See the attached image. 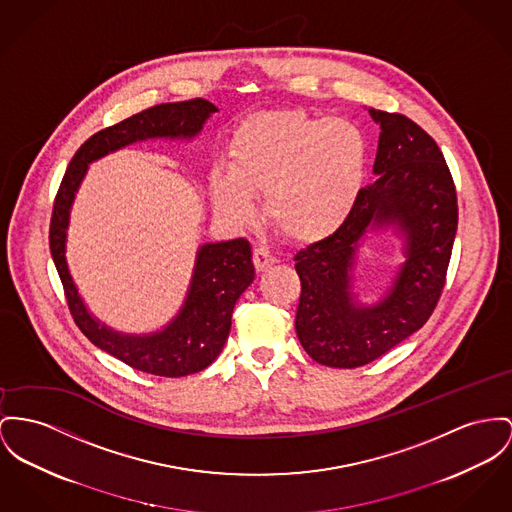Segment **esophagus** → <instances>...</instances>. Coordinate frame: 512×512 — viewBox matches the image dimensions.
<instances>
[{
  "label": "esophagus",
  "mask_w": 512,
  "mask_h": 512,
  "mask_svg": "<svg viewBox=\"0 0 512 512\" xmlns=\"http://www.w3.org/2000/svg\"><path fill=\"white\" fill-rule=\"evenodd\" d=\"M252 260H254L256 272H266L268 268H272L273 264L277 262V258H275L273 254H270L266 248H256Z\"/></svg>",
  "instance_id": "1"
}]
</instances>
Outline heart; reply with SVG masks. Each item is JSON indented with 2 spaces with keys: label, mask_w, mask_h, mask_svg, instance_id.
Instances as JSON below:
<instances>
[{
  "label": "heart",
  "mask_w": 512,
  "mask_h": 512,
  "mask_svg": "<svg viewBox=\"0 0 512 512\" xmlns=\"http://www.w3.org/2000/svg\"><path fill=\"white\" fill-rule=\"evenodd\" d=\"M369 141L345 118L303 110L262 112L242 122L229 145V172L209 174L217 211L237 225L256 219L252 196L287 239L318 242L338 233L359 202Z\"/></svg>",
  "instance_id": "heart-1"
}]
</instances>
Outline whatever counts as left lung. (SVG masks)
Listing matches in <instances>:
<instances>
[{
	"label": "left lung",
	"mask_w": 512,
	"mask_h": 512,
	"mask_svg": "<svg viewBox=\"0 0 512 512\" xmlns=\"http://www.w3.org/2000/svg\"><path fill=\"white\" fill-rule=\"evenodd\" d=\"M369 114L380 126L375 182L338 233L295 254L297 336L316 363L336 369L375 361L429 320L458 227L456 188L435 139L402 114ZM390 226L405 242V262L387 293L363 306L352 293L356 252L367 232Z\"/></svg>",
	"instance_id": "left-lung-1"
}]
</instances>
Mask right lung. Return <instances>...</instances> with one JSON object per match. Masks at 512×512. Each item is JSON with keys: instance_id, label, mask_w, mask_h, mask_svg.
I'll use <instances>...</instances> for the list:
<instances>
[{"instance_id": "obj_1", "label": "right lung", "mask_w": 512, "mask_h": 512, "mask_svg": "<svg viewBox=\"0 0 512 512\" xmlns=\"http://www.w3.org/2000/svg\"><path fill=\"white\" fill-rule=\"evenodd\" d=\"M215 112L217 106L205 99L157 104L97 132L73 155L52 209L50 252L75 324L99 349L149 375H192L217 359L231 332L233 308L254 279L250 242L235 239L202 244L184 303L171 322L157 332L124 334L95 318L73 283L66 258L71 205L91 163L145 139L190 141Z\"/></svg>"}]
</instances>
